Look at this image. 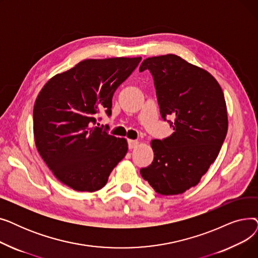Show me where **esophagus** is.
<instances>
[{"label": "esophagus", "instance_id": "obj_1", "mask_svg": "<svg viewBox=\"0 0 258 258\" xmlns=\"http://www.w3.org/2000/svg\"><path fill=\"white\" fill-rule=\"evenodd\" d=\"M139 145V141L138 140H128V147L131 148H135V147H137Z\"/></svg>", "mask_w": 258, "mask_h": 258}]
</instances>
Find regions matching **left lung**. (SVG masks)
Listing matches in <instances>:
<instances>
[{
	"mask_svg": "<svg viewBox=\"0 0 258 258\" xmlns=\"http://www.w3.org/2000/svg\"><path fill=\"white\" fill-rule=\"evenodd\" d=\"M144 70L154 77L162 118H174V132L152 140L154 161L140 173L158 194L180 195L198 185L219 156L228 131L224 93L208 71L174 54L146 58Z\"/></svg>",
	"mask_w": 258,
	"mask_h": 258,
	"instance_id": "obj_1",
	"label": "left lung"
}]
</instances>
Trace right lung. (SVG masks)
Masks as SVG:
<instances>
[{
	"mask_svg": "<svg viewBox=\"0 0 258 258\" xmlns=\"http://www.w3.org/2000/svg\"><path fill=\"white\" fill-rule=\"evenodd\" d=\"M141 57L85 59L54 75L40 90L33 107L37 151L59 182L76 191L101 189L127 153L117 138L96 123L98 112L112 113L116 89Z\"/></svg>",
	"mask_w": 258,
	"mask_h": 258,
	"instance_id": "1",
	"label": "right lung"
}]
</instances>
